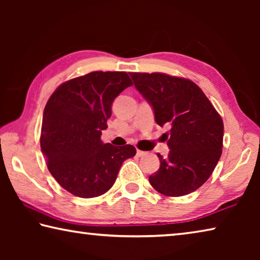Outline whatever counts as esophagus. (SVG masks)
<instances>
[{
	"instance_id": "obj_1",
	"label": "esophagus",
	"mask_w": 260,
	"mask_h": 260,
	"mask_svg": "<svg viewBox=\"0 0 260 260\" xmlns=\"http://www.w3.org/2000/svg\"><path fill=\"white\" fill-rule=\"evenodd\" d=\"M146 153L147 152H144L142 150H139V149H138V150H136V156H138V157H142V156L146 155Z\"/></svg>"
}]
</instances>
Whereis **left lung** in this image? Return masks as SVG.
I'll use <instances>...</instances> for the list:
<instances>
[{
    "mask_svg": "<svg viewBox=\"0 0 260 260\" xmlns=\"http://www.w3.org/2000/svg\"><path fill=\"white\" fill-rule=\"evenodd\" d=\"M148 101L155 120L170 133L162 135L170 152L157 153L160 166L149 182L165 196H184L212 174L222 152L223 122L217 110L192 81L164 73H129Z\"/></svg>",
    "mask_w": 260,
    "mask_h": 260,
    "instance_id": "left-lung-1",
    "label": "left lung"
}]
</instances>
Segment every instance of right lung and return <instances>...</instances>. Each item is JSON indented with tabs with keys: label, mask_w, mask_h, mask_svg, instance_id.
<instances>
[{
	"label": "right lung",
	"mask_w": 260,
	"mask_h": 260,
	"mask_svg": "<svg viewBox=\"0 0 260 260\" xmlns=\"http://www.w3.org/2000/svg\"><path fill=\"white\" fill-rule=\"evenodd\" d=\"M133 82L126 72L96 71L61 83L43 111L41 151L52 177L72 195L107 192L136 149L103 143L113 100Z\"/></svg>",
	"instance_id": "obj_1"
}]
</instances>
